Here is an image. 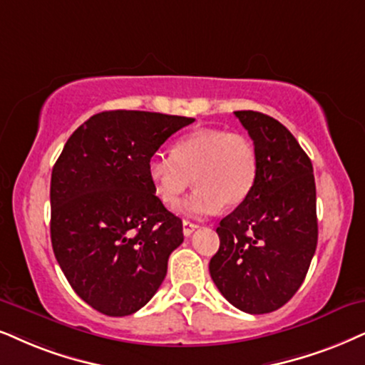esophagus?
I'll return each instance as SVG.
<instances>
[{
	"label": "esophagus",
	"mask_w": 365,
	"mask_h": 365,
	"mask_svg": "<svg viewBox=\"0 0 365 365\" xmlns=\"http://www.w3.org/2000/svg\"><path fill=\"white\" fill-rule=\"evenodd\" d=\"M197 229H198V224L190 222V220H183V236L185 237L192 236Z\"/></svg>",
	"instance_id": "esophagus-1"
}]
</instances>
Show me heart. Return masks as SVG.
Wrapping results in <instances>:
<instances>
[{"instance_id": "obj_1", "label": "heart", "mask_w": 365, "mask_h": 365, "mask_svg": "<svg viewBox=\"0 0 365 365\" xmlns=\"http://www.w3.org/2000/svg\"><path fill=\"white\" fill-rule=\"evenodd\" d=\"M156 197L172 209L190 187L197 190L180 207L183 214L207 217L220 207H237L256 185L257 151L242 133L197 129L175 143L173 153L155 151L146 163Z\"/></svg>"}]
</instances>
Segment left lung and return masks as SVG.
Listing matches in <instances>:
<instances>
[{"label":"left lung","instance_id":"8db88e82","mask_svg":"<svg viewBox=\"0 0 365 365\" xmlns=\"http://www.w3.org/2000/svg\"><path fill=\"white\" fill-rule=\"evenodd\" d=\"M257 151L256 185L220 220V246L209 271L239 310L261 315L293 298L318 241L313 167L292 133L274 118L236 110Z\"/></svg>","mask_w":365,"mask_h":365}]
</instances>
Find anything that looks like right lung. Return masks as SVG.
Segmentation results:
<instances>
[{"label": "right lung", "mask_w": 365, "mask_h": 365, "mask_svg": "<svg viewBox=\"0 0 365 365\" xmlns=\"http://www.w3.org/2000/svg\"><path fill=\"white\" fill-rule=\"evenodd\" d=\"M195 119L104 110L72 133L50 182V237L71 286L108 317L140 310L183 242L182 220L155 195L146 163Z\"/></svg>", "instance_id": "1"}]
</instances>
